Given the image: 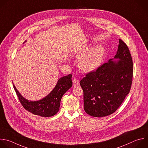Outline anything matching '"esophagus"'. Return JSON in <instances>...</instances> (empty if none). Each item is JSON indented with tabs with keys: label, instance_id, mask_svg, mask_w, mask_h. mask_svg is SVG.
Instances as JSON below:
<instances>
[{
	"label": "esophagus",
	"instance_id": "esophagus-1",
	"mask_svg": "<svg viewBox=\"0 0 148 148\" xmlns=\"http://www.w3.org/2000/svg\"><path fill=\"white\" fill-rule=\"evenodd\" d=\"M79 79H77V78L73 79V86H76L79 85Z\"/></svg>",
	"mask_w": 148,
	"mask_h": 148
}]
</instances>
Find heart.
<instances>
[{
  "mask_svg": "<svg viewBox=\"0 0 148 148\" xmlns=\"http://www.w3.org/2000/svg\"><path fill=\"white\" fill-rule=\"evenodd\" d=\"M90 50L87 47L76 55L77 59L83 58L79 62V67L84 72H90L97 69L102 62L104 54V49L101 46Z\"/></svg>",
  "mask_w": 148,
  "mask_h": 148,
  "instance_id": "b5f03b06",
  "label": "heart"
}]
</instances>
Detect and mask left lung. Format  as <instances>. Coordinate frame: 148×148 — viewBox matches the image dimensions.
I'll use <instances>...</instances> for the list:
<instances>
[{
  "instance_id": "left-lung-1",
  "label": "left lung",
  "mask_w": 148,
  "mask_h": 148,
  "mask_svg": "<svg viewBox=\"0 0 148 148\" xmlns=\"http://www.w3.org/2000/svg\"><path fill=\"white\" fill-rule=\"evenodd\" d=\"M114 59L86 75L80 82L83 90L85 112L102 117L114 112L130 93L132 82L133 63L126 44L121 39Z\"/></svg>"
}]
</instances>
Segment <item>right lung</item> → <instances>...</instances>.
Here are the masks:
<instances>
[{"label":"right lung","mask_w":148,"mask_h":148,"mask_svg":"<svg viewBox=\"0 0 148 148\" xmlns=\"http://www.w3.org/2000/svg\"><path fill=\"white\" fill-rule=\"evenodd\" d=\"M72 75L69 74L60 78L48 96L40 100L34 101L24 99L13 84L19 101L26 110L34 115L49 117L55 115L60 110L62 97L72 86Z\"/></svg>","instance_id":"1"}]
</instances>
